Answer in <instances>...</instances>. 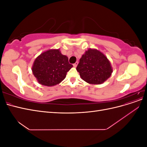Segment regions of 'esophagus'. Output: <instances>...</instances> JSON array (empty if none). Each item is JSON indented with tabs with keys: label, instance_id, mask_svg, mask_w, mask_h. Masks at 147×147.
Listing matches in <instances>:
<instances>
[{
	"label": "esophagus",
	"instance_id": "obj_1",
	"mask_svg": "<svg viewBox=\"0 0 147 147\" xmlns=\"http://www.w3.org/2000/svg\"><path fill=\"white\" fill-rule=\"evenodd\" d=\"M78 61H77L76 62V63H74V64H73V65H74V67H76L77 66V65H78Z\"/></svg>",
	"mask_w": 147,
	"mask_h": 147
}]
</instances>
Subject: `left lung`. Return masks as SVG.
Masks as SVG:
<instances>
[{"label": "left lung", "mask_w": 147, "mask_h": 147, "mask_svg": "<svg viewBox=\"0 0 147 147\" xmlns=\"http://www.w3.org/2000/svg\"><path fill=\"white\" fill-rule=\"evenodd\" d=\"M77 70L84 81L92 84L103 83L113 72L107 57L99 50L91 48L82 55Z\"/></svg>", "instance_id": "8db88e82"}]
</instances>
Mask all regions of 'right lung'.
Masks as SVG:
<instances>
[{
  "label": "right lung",
  "mask_w": 147,
  "mask_h": 147,
  "mask_svg": "<svg viewBox=\"0 0 147 147\" xmlns=\"http://www.w3.org/2000/svg\"><path fill=\"white\" fill-rule=\"evenodd\" d=\"M72 67L68 57L62 55L59 49H52L42 53L35 59L32 70L40 84L53 86L63 81Z\"/></svg>",
  "instance_id": "1"
}]
</instances>
